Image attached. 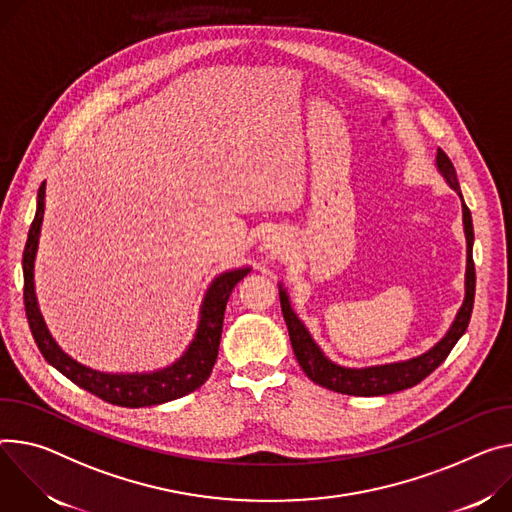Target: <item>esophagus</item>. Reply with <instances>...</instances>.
I'll list each match as a JSON object with an SVG mask.
<instances>
[{"instance_id":"esophagus-1","label":"esophagus","mask_w":512,"mask_h":512,"mask_svg":"<svg viewBox=\"0 0 512 512\" xmlns=\"http://www.w3.org/2000/svg\"><path fill=\"white\" fill-rule=\"evenodd\" d=\"M267 249H269V255H277L282 251V247H280V241H277L275 237L273 239H267V245H265Z\"/></svg>"}]
</instances>
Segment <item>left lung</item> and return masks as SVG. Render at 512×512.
I'll return each mask as SVG.
<instances>
[{
	"label": "left lung",
	"mask_w": 512,
	"mask_h": 512,
	"mask_svg": "<svg viewBox=\"0 0 512 512\" xmlns=\"http://www.w3.org/2000/svg\"><path fill=\"white\" fill-rule=\"evenodd\" d=\"M437 167L451 188L461 196L455 167L441 149L437 151ZM463 228H466V239H468L466 300H463V306L459 308L457 318L451 324L449 333L431 351L418 355L414 359L390 363V365H378V367H365V369H349V367H341V365L329 361L322 355L318 345L312 341L310 333L306 331L300 318L294 314L288 294L284 290H280V304H282L284 320L288 324L292 349H294V355H296L300 367L304 369V374L322 388H329L333 392H341V394H349V396L394 394V392L421 384L429 374H433V371L447 359V355L451 353L455 343L461 339V335L466 333L470 318H472V310H474V296H476V267H474V257H472L474 224H472L470 208L466 204H463Z\"/></svg>",
	"instance_id": "left-lung-1"
}]
</instances>
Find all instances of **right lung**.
Segmentation results:
<instances>
[{"label": "right lung", "mask_w": 512, "mask_h": 512, "mask_svg": "<svg viewBox=\"0 0 512 512\" xmlns=\"http://www.w3.org/2000/svg\"><path fill=\"white\" fill-rule=\"evenodd\" d=\"M42 214H44V181L38 188L36 214L30 224L28 241L22 255L26 318L30 324L32 337L40 353L44 355V359L51 365H55L65 378H69L79 388L116 406H126V408L153 406V404H163L198 390L210 378L212 367L218 357L224 310H226L230 292L249 273V267L222 273L212 282L202 304V318H200L196 339L192 341L190 349L183 353V357H179L173 365L153 371V374H106V371L91 369L71 359L67 353H63L61 347L53 341L49 329H46V324L40 316L36 296H34V257L38 247Z\"/></svg>", "instance_id": "right-lung-1"}]
</instances>
